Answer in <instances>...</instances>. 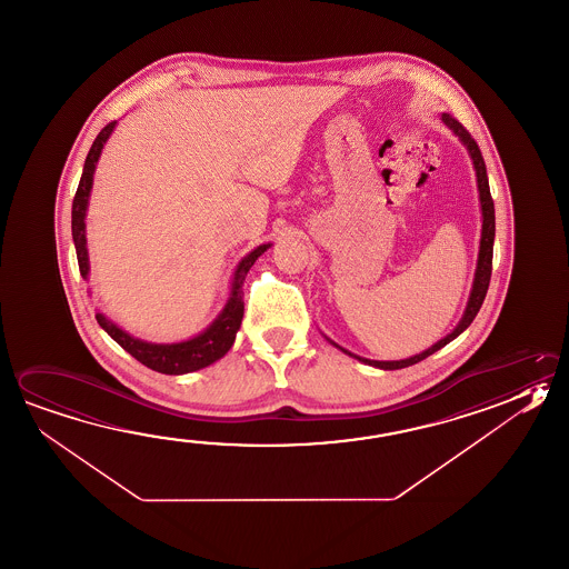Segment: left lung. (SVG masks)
<instances>
[{"label":"left lung","mask_w":569,"mask_h":569,"mask_svg":"<svg viewBox=\"0 0 569 569\" xmlns=\"http://www.w3.org/2000/svg\"><path fill=\"white\" fill-rule=\"evenodd\" d=\"M440 119L459 137L462 144L467 147L469 154H471L472 167H475V172H477V187H479V199H481L482 229L481 247H479L477 271H475V279H472L471 296H469V303H467V310L462 313L459 326H457L449 336H445V338L435 343V346H430L429 350H425V352H420V355L417 356H410L407 360H392V362L368 360V358H360V356L343 350L342 346H338V343H333L332 340H330L336 348H340L346 355L355 356L356 360H360V362H365V365L368 366H375V368H382V370H398V368H407V366L417 365L420 360H425V358H429L430 355H435L442 346H447L450 340H455L459 333L465 332V330L471 326L472 320H475L477 311L481 310L482 300H485V296H487L489 281H491V269H493L495 204L493 199H491V191H489V179H487V169H485V161H482L481 149H479V144H477L471 134H469V130L465 129L459 120L452 119L450 114H442Z\"/></svg>","instance_id":"8db88e82"}]
</instances>
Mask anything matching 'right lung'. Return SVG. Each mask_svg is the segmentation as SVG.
I'll list each match as a JSON object with an SVG mask.
<instances>
[{
	"label": "right lung",
	"instance_id": "right-lung-1",
	"mask_svg": "<svg viewBox=\"0 0 569 569\" xmlns=\"http://www.w3.org/2000/svg\"><path fill=\"white\" fill-rule=\"evenodd\" d=\"M117 127V120L107 124L104 129L98 132L97 140L92 142L87 161H84V171L78 182V191L72 201V237H74L76 258H78V268L82 278H88V249H87V209L90 191H92V179L97 171V162L100 159V152L107 144L108 137ZM271 243L256 247L251 253L239 261L236 269V278L231 286V293L227 300L223 311L214 318V322L204 330V332L194 336L191 340L177 343H152L132 338L130 333L124 332L117 323L110 322L104 313H97L98 323L104 332L120 343L132 358H137L140 365L147 366L150 370H157L161 375H187L201 370L204 366L213 365L219 358L229 352V348L236 342V333L243 320V279L247 271L256 263V259L268 251Z\"/></svg>",
	"mask_w": 569,
	"mask_h": 569
}]
</instances>
